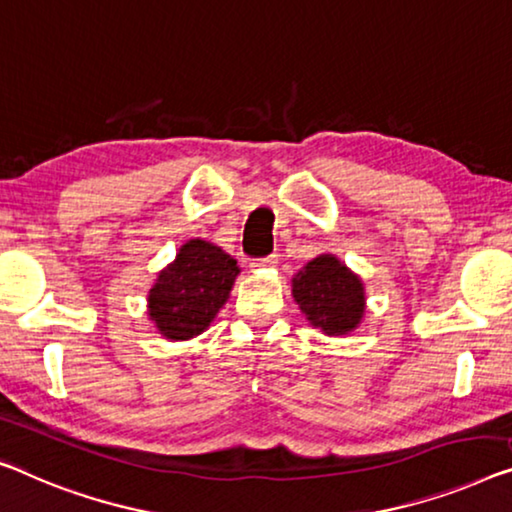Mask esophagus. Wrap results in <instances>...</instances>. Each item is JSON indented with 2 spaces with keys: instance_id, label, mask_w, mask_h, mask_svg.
I'll return each instance as SVG.
<instances>
[{
  "instance_id": "1",
  "label": "esophagus",
  "mask_w": 512,
  "mask_h": 512,
  "mask_svg": "<svg viewBox=\"0 0 512 512\" xmlns=\"http://www.w3.org/2000/svg\"><path fill=\"white\" fill-rule=\"evenodd\" d=\"M278 264V255H269L264 259H259V262H255L253 266H259V269H271V266Z\"/></svg>"
}]
</instances>
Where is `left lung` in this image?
<instances>
[{
  "label": "left lung",
  "mask_w": 512,
  "mask_h": 512,
  "mask_svg": "<svg viewBox=\"0 0 512 512\" xmlns=\"http://www.w3.org/2000/svg\"><path fill=\"white\" fill-rule=\"evenodd\" d=\"M292 296L305 319L331 338L358 329L368 308L361 276L331 253L312 257L294 273Z\"/></svg>",
  "instance_id": "obj_1"
}]
</instances>
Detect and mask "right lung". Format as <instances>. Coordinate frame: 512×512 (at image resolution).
I'll return each instance as SVG.
<instances>
[{"label": "right lung", "mask_w": 512, "mask_h": 512, "mask_svg": "<svg viewBox=\"0 0 512 512\" xmlns=\"http://www.w3.org/2000/svg\"><path fill=\"white\" fill-rule=\"evenodd\" d=\"M241 269L216 243L190 239L158 273L147 294V315L165 340L183 342L204 333L230 299Z\"/></svg>", "instance_id": "1"}]
</instances>
